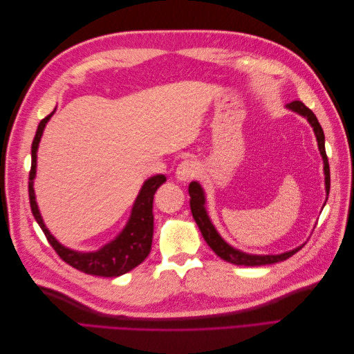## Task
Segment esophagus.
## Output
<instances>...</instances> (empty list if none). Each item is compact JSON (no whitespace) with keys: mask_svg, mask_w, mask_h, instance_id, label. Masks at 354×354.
Wrapping results in <instances>:
<instances>
[{"mask_svg":"<svg viewBox=\"0 0 354 354\" xmlns=\"http://www.w3.org/2000/svg\"><path fill=\"white\" fill-rule=\"evenodd\" d=\"M196 174H198V165L195 160H192V159H185L183 162L177 167V171H176V177L180 181H189Z\"/></svg>","mask_w":354,"mask_h":354,"instance_id":"34e87169","label":"esophagus"}]
</instances>
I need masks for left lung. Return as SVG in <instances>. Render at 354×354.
Here are the masks:
<instances>
[{"mask_svg": "<svg viewBox=\"0 0 354 354\" xmlns=\"http://www.w3.org/2000/svg\"><path fill=\"white\" fill-rule=\"evenodd\" d=\"M288 108L292 109L294 112H298L299 115L306 116L308 122L312 124L316 138H317V145H319V151L322 153L324 158V164H325V185H326V194L329 195V189H330V174H329V162H328V156H326V151H325V134L322 127H320L316 115L310 111L307 106L299 102V100H294L291 103H288ZM189 195H190V209H192V216H194L196 224L199 226V230L202 233L203 239L209 245V248L216 252L220 259L226 260L229 263H233L236 266H266V264H273L277 261H283L289 257H292L295 252H298L303 246H299L297 250H292L289 252H283L279 255H250L241 252L238 250L232 248L230 245H227L221 239L220 234L217 233V230L214 229V226L211 224L207 211L203 208V203H205V198H203V192L201 189V186L196 183V181H192L189 185Z\"/></svg>", "mask_w": 354, "mask_h": 354, "instance_id": "obj_1", "label": "left lung"}]
</instances>
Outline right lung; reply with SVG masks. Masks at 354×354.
<instances>
[{
	"instance_id": "1",
	"label": "right lung",
	"mask_w": 354,
	"mask_h": 354,
	"mask_svg": "<svg viewBox=\"0 0 354 354\" xmlns=\"http://www.w3.org/2000/svg\"><path fill=\"white\" fill-rule=\"evenodd\" d=\"M47 115L44 120H41L37 134L32 142V162L29 171V202L30 209L39 227L44 232L48 243L53 246V250L57 252L60 259L68 263L75 269L84 272L87 274L94 276H104V277H116L121 276L127 272L133 270L142 261H145L146 257L151 252L152 248V239H153V196L155 192L159 189L160 185H164L167 178L165 176H155L149 178L143 185L140 194H138L134 208L131 212V218L128 221L124 232L118 236L115 241L108 243L100 251L81 254L71 251L65 246H62L55 238L51 236L50 232L42 223L39 216V211L35 202L34 187H32V180L35 177V167H37V149L41 140L42 131L50 116Z\"/></svg>"
}]
</instances>
